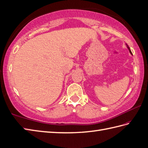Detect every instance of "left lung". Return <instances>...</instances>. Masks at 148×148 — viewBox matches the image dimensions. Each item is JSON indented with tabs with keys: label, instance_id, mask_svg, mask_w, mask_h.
I'll use <instances>...</instances> for the list:
<instances>
[{
	"label": "left lung",
	"instance_id": "1",
	"mask_svg": "<svg viewBox=\"0 0 148 148\" xmlns=\"http://www.w3.org/2000/svg\"><path fill=\"white\" fill-rule=\"evenodd\" d=\"M126 45H127V48L129 49V52H130V53L131 54V55H132V52H131V49H130V48H129V46L127 45V44H126Z\"/></svg>",
	"mask_w": 148,
	"mask_h": 148
}]
</instances>
